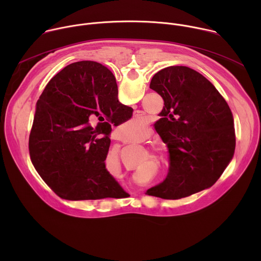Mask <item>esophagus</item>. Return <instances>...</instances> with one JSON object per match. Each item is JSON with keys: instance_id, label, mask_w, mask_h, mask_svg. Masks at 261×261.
<instances>
[{"instance_id": "34e87169", "label": "esophagus", "mask_w": 261, "mask_h": 261, "mask_svg": "<svg viewBox=\"0 0 261 261\" xmlns=\"http://www.w3.org/2000/svg\"><path fill=\"white\" fill-rule=\"evenodd\" d=\"M137 113H138V111H137ZM120 138H121V140H122V138H123V137H122V136H121V135H120Z\"/></svg>"}]
</instances>
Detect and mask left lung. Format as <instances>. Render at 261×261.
I'll list each match as a JSON object with an SVG mask.
<instances>
[{"label":"left lung","mask_w":261,"mask_h":261,"mask_svg":"<svg viewBox=\"0 0 261 261\" xmlns=\"http://www.w3.org/2000/svg\"><path fill=\"white\" fill-rule=\"evenodd\" d=\"M150 88L164 100L155 129L167 144L166 178L145 194L179 199L212 187L236 148L231 110L214 85L186 66L157 72Z\"/></svg>","instance_id":"left-lung-1"}]
</instances>
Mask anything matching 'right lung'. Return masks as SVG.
<instances>
[{"instance_id": "add662e5", "label": "right lung", "mask_w": 261, "mask_h": 261, "mask_svg": "<svg viewBox=\"0 0 261 261\" xmlns=\"http://www.w3.org/2000/svg\"><path fill=\"white\" fill-rule=\"evenodd\" d=\"M130 108L118 100L113 73L97 62L72 63L50 80L37 102L29 151L34 167L58 196L95 200L122 189L105 168L109 137H99V125L88 123L91 116L103 114L118 126L132 117Z\"/></svg>"}]
</instances>
